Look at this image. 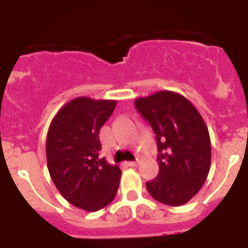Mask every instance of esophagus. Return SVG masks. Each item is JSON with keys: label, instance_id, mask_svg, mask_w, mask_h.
<instances>
[{"label": "esophagus", "instance_id": "obj_1", "mask_svg": "<svg viewBox=\"0 0 248 248\" xmlns=\"http://www.w3.org/2000/svg\"><path fill=\"white\" fill-rule=\"evenodd\" d=\"M139 164V160H135V161H126V165L128 166H137Z\"/></svg>", "mask_w": 248, "mask_h": 248}]
</instances>
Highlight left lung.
Returning <instances> with one entry per match:
<instances>
[{
	"instance_id": "obj_1",
	"label": "left lung",
	"mask_w": 248,
	"mask_h": 248,
	"mask_svg": "<svg viewBox=\"0 0 248 248\" xmlns=\"http://www.w3.org/2000/svg\"><path fill=\"white\" fill-rule=\"evenodd\" d=\"M135 108L154 130L159 150V174L146 183V189L159 202L184 205L200 191L209 175L207 126L192 103L175 92L138 98Z\"/></svg>"
}]
</instances>
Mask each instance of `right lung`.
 Here are the masks:
<instances>
[{
  "mask_svg": "<svg viewBox=\"0 0 248 248\" xmlns=\"http://www.w3.org/2000/svg\"><path fill=\"white\" fill-rule=\"evenodd\" d=\"M115 105V100L74 98L59 109L48 129L46 155L50 177L68 202L85 211L109 205L119 187V166L99 159L100 128Z\"/></svg>",
  "mask_w": 248,
  "mask_h": 248,
  "instance_id": "add662e5",
  "label": "right lung"
}]
</instances>
